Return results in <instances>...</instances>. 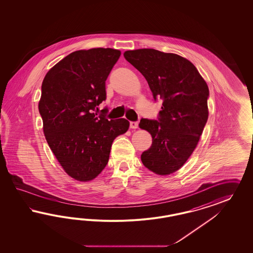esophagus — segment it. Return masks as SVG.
<instances>
[{
    "label": "esophagus",
    "mask_w": 253,
    "mask_h": 253,
    "mask_svg": "<svg viewBox=\"0 0 253 253\" xmlns=\"http://www.w3.org/2000/svg\"><path fill=\"white\" fill-rule=\"evenodd\" d=\"M130 128H131V129H136V128H138L137 122H130Z\"/></svg>",
    "instance_id": "34e87169"
}]
</instances>
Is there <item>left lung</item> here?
Instances as JSON below:
<instances>
[{
	"mask_svg": "<svg viewBox=\"0 0 253 253\" xmlns=\"http://www.w3.org/2000/svg\"><path fill=\"white\" fill-rule=\"evenodd\" d=\"M123 55L146 78L154 99L163 100L158 121L139 123L152 136L141 160L151 171L168 175L184 165L199 143L209 116L207 84L191 62L178 54L138 49Z\"/></svg>",
	"mask_w": 253,
	"mask_h": 253,
	"instance_id": "1",
	"label": "left lung"
}]
</instances>
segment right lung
Masks as SVG:
<instances>
[{
    "label": "right lung",
    "instance_id": "add662e5",
    "mask_svg": "<svg viewBox=\"0 0 253 253\" xmlns=\"http://www.w3.org/2000/svg\"><path fill=\"white\" fill-rule=\"evenodd\" d=\"M121 51L92 48L73 52L46 74L39 111L46 141L62 168L78 181L94 179L107 166L112 143L125 133V119L93 113L107 98L106 81Z\"/></svg>",
    "mask_w": 253,
    "mask_h": 253
}]
</instances>
